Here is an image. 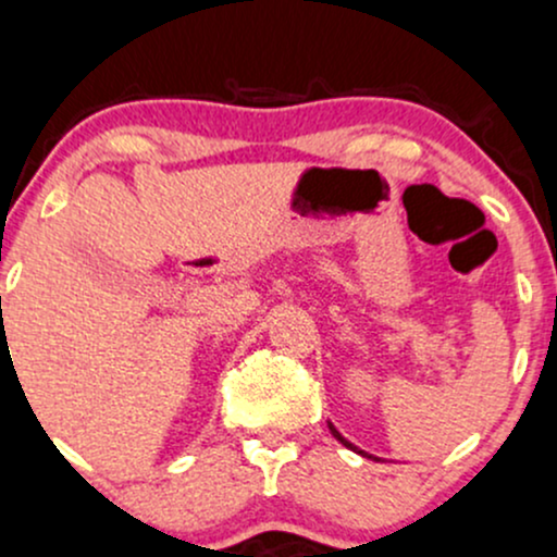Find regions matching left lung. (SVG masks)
<instances>
[{
  "label": "left lung",
  "instance_id": "left-lung-1",
  "mask_svg": "<svg viewBox=\"0 0 557 557\" xmlns=\"http://www.w3.org/2000/svg\"><path fill=\"white\" fill-rule=\"evenodd\" d=\"M327 430H331V435H333V437H336V441H338V443H344V446H347V448H352V450H357V454H360V456H368V454H366V450L355 448V446H352V443H349V441H347V437H342V432H338V430H336V426H333V424H331V421H327ZM368 459H371V456H368Z\"/></svg>",
  "mask_w": 557,
  "mask_h": 557
}]
</instances>
